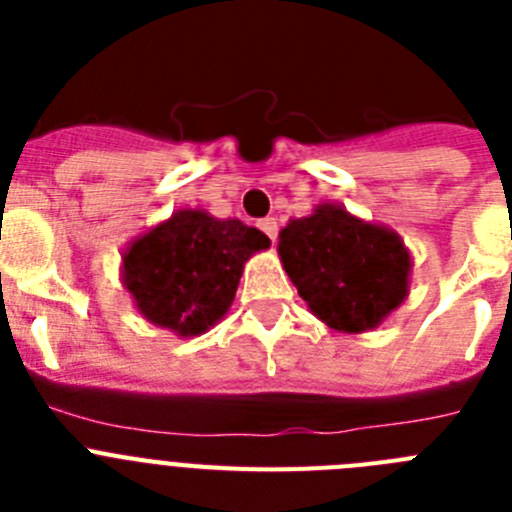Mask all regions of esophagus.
<instances>
[{
    "label": "esophagus",
    "instance_id": "obj_1",
    "mask_svg": "<svg viewBox=\"0 0 512 512\" xmlns=\"http://www.w3.org/2000/svg\"><path fill=\"white\" fill-rule=\"evenodd\" d=\"M259 228L264 230V235H269V241L274 243L277 241V220H274V217H264V220H261L259 223Z\"/></svg>",
    "mask_w": 512,
    "mask_h": 512
}]
</instances>
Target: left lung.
<instances>
[{
  "instance_id": "8db88e82",
  "label": "left lung",
  "mask_w": 512,
  "mask_h": 512,
  "mask_svg": "<svg viewBox=\"0 0 512 512\" xmlns=\"http://www.w3.org/2000/svg\"><path fill=\"white\" fill-rule=\"evenodd\" d=\"M279 259L310 312L338 333H366L410 295L413 256L387 225L323 202L279 230Z\"/></svg>"
}]
</instances>
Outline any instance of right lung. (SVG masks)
<instances>
[{
    "mask_svg": "<svg viewBox=\"0 0 512 512\" xmlns=\"http://www.w3.org/2000/svg\"><path fill=\"white\" fill-rule=\"evenodd\" d=\"M271 241L261 230L200 207H184L122 251V287L148 323L182 338L202 336L225 318L243 266Z\"/></svg>",
    "mask_w": 512,
    "mask_h": 512,
    "instance_id": "obj_1",
    "label": "right lung"
}]
</instances>
